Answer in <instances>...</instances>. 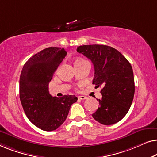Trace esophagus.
<instances>
[{
	"label": "esophagus",
	"mask_w": 157,
	"mask_h": 157,
	"mask_svg": "<svg viewBox=\"0 0 157 157\" xmlns=\"http://www.w3.org/2000/svg\"><path fill=\"white\" fill-rule=\"evenodd\" d=\"M78 98V99H81V100L86 99V96H79Z\"/></svg>",
	"instance_id": "34e87169"
}]
</instances>
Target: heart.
Listing matches in <instances>:
<instances>
[{
  "mask_svg": "<svg viewBox=\"0 0 157 157\" xmlns=\"http://www.w3.org/2000/svg\"><path fill=\"white\" fill-rule=\"evenodd\" d=\"M83 61V59H78V60H76V61Z\"/></svg>",
  "mask_w": 157,
  "mask_h": 157,
  "instance_id": "1",
  "label": "heart"
}]
</instances>
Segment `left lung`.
I'll return each instance as SVG.
<instances>
[{"mask_svg":"<svg viewBox=\"0 0 157 157\" xmlns=\"http://www.w3.org/2000/svg\"><path fill=\"white\" fill-rule=\"evenodd\" d=\"M77 51L94 64L93 84L102 86L99 106L92 117L104 125L119 122L129 110L134 96L132 67L117 49L104 45H84Z\"/></svg>","mask_w":157,"mask_h":157,"instance_id":"8db88e82","label":"left lung"}]
</instances>
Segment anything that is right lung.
<instances>
[{
  "label": "right lung",
  "instance_id": "obj_1",
  "mask_svg": "<svg viewBox=\"0 0 157 157\" xmlns=\"http://www.w3.org/2000/svg\"><path fill=\"white\" fill-rule=\"evenodd\" d=\"M67 52L59 47H49L28 60L20 76L19 94L24 112L32 124L51 132L65 121L70 108L78 98L49 94L48 84Z\"/></svg>",
  "mask_w": 157,
  "mask_h": 157
}]
</instances>
